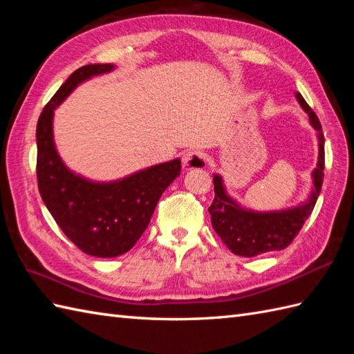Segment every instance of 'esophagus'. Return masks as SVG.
I'll use <instances>...</instances> for the list:
<instances>
[{
    "label": "esophagus",
    "instance_id": "esophagus-1",
    "mask_svg": "<svg viewBox=\"0 0 354 354\" xmlns=\"http://www.w3.org/2000/svg\"><path fill=\"white\" fill-rule=\"evenodd\" d=\"M183 164L185 169H202L205 167L207 158L201 152V150H190V152L184 153Z\"/></svg>",
    "mask_w": 354,
    "mask_h": 354
}]
</instances>
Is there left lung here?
Listing matches in <instances>:
<instances>
[{
    "mask_svg": "<svg viewBox=\"0 0 354 354\" xmlns=\"http://www.w3.org/2000/svg\"><path fill=\"white\" fill-rule=\"evenodd\" d=\"M297 100L309 114L310 123L318 132L319 138L318 165L313 171L315 190L304 205L275 213H254L242 209L234 201L230 199L225 194L221 176L214 175V199L208 212L212 214V223L217 236L236 255L254 257V255L281 251L288 248L301 231L304 222L309 219L313 207L317 204L321 185L324 181V133H322L317 114L299 93H297Z\"/></svg>",
    "mask_w": 354,
    "mask_h": 354,
    "instance_id": "8db88e82",
    "label": "left lung"
}]
</instances>
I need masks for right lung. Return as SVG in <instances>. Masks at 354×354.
<instances>
[{"label":"right lung","instance_id":"add662e5","mask_svg":"<svg viewBox=\"0 0 354 354\" xmlns=\"http://www.w3.org/2000/svg\"><path fill=\"white\" fill-rule=\"evenodd\" d=\"M112 68L111 64L80 66L45 104L36 126V178L44 204L82 252L103 259L122 255L137 243L161 194L181 175V161L173 160L122 181L95 184L61 161L53 142V111L80 82Z\"/></svg>","mask_w":354,"mask_h":354}]
</instances>
